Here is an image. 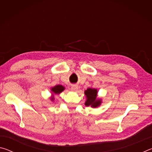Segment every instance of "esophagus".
<instances>
[{
  "mask_svg": "<svg viewBox=\"0 0 152 152\" xmlns=\"http://www.w3.org/2000/svg\"><path fill=\"white\" fill-rule=\"evenodd\" d=\"M71 89H72V91L76 92V91H78V86H77V85H73V86H72Z\"/></svg>",
  "mask_w": 152,
  "mask_h": 152,
  "instance_id": "34e87169",
  "label": "esophagus"
}]
</instances>
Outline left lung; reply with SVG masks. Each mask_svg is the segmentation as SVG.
I'll return each mask as SVG.
<instances>
[{"label": "left lung", "mask_w": 152, "mask_h": 152, "mask_svg": "<svg viewBox=\"0 0 152 152\" xmlns=\"http://www.w3.org/2000/svg\"><path fill=\"white\" fill-rule=\"evenodd\" d=\"M97 90L95 88H88L84 91L86 96L85 105L86 107L91 106V107L96 108L99 107L101 104V99L97 98Z\"/></svg>", "instance_id": "obj_1"}]
</instances>
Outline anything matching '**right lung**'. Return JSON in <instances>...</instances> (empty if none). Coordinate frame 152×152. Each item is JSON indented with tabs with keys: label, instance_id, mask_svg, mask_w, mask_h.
Segmentation results:
<instances>
[{
	"label": "right lung",
	"instance_id": "right-lung-1",
	"mask_svg": "<svg viewBox=\"0 0 152 152\" xmlns=\"http://www.w3.org/2000/svg\"><path fill=\"white\" fill-rule=\"evenodd\" d=\"M64 89L65 88L63 86L61 85H56L54 87H53V88H51V91L52 92V94L53 96L51 97V101H54V96H53V94H60L61 92L64 91Z\"/></svg>",
	"mask_w": 152,
	"mask_h": 152
}]
</instances>
